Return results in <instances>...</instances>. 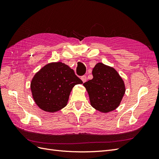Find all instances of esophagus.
<instances>
[{
    "label": "esophagus",
    "mask_w": 159,
    "mask_h": 159,
    "mask_svg": "<svg viewBox=\"0 0 159 159\" xmlns=\"http://www.w3.org/2000/svg\"><path fill=\"white\" fill-rule=\"evenodd\" d=\"M81 80H82V81H83V83H85V81H86V80H87V77H86L85 75H83V76H81Z\"/></svg>",
    "instance_id": "34e87169"
}]
</instances>
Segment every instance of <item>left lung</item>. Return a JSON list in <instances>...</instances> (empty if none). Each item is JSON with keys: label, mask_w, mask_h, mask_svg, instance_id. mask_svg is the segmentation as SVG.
<instances>
[{"label": "left lung", "mask_w": 159, "mask_h": 159, "mask_svg": "<svg viewBox=\"0 0 159 159\" xmlns=\"http://www.w3.org/2000/svg\"><path fill=\"white\" fill-rule=\"evenodd\" d=\"M93 78L84 84L90 104L102 113L117 109L125 93V85L118 72L112 67L98 63L92 71Z\"/></svg>", "instance_id": "8db88e82"}]
</instances>
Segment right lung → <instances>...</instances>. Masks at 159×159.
Returning <instances> with one entry per match:
<instances>
[{"label": "right lung", "instance_id": "obj_1", "mask_svg": "<svg viewBox=\"0 0 159 159\" xmlns=\"http://www.w3.org/2000/svg\"><path fill=\"white\" fill-rule=\"evenodd\" d=\"M81 84L82 81L68 65L52 62L33 77L30 89L38 106L44 111L54 113L66 106L72 89Z\"/></svg>", "mask_w": 159, "mask_h": 159}]
</instances>
